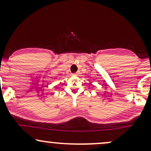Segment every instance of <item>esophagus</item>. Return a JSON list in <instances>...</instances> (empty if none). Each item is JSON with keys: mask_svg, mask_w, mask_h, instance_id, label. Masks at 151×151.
<instances>
[{"mask_svg": "<svg viewBox=\"0 0 151 151\" xmlns=\"http://www.w3.org/2000/svg\"><path fill=\"white\" fill-rule=\"evenodd\" d=\"M78 74H79V73H76L75 75H78Z\"/></svg>", "mask_w": 151, "mask_h": 151, "instance_id": "obj_1", "label": "esophagus"}]
</instances>
